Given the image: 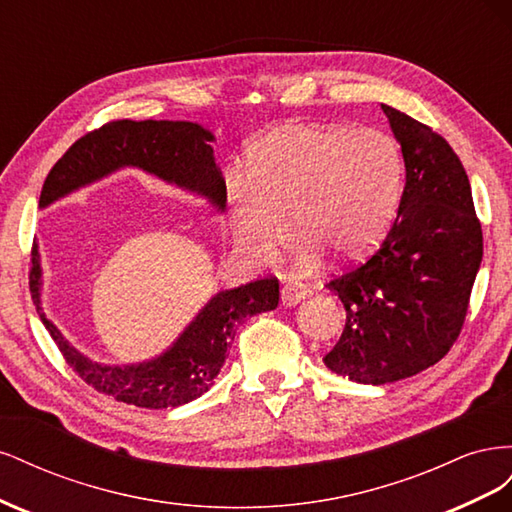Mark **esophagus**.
Wrapping results in <instances>:
<instances>
[{"label":"esophagus","instance_id":"esophagus-1","mask_svg":"<svg viewBox=\"0 0 512 512\" xmlns=\"http://www.w3.org/2000/svg\"><path fill=\"white\" fill-rule=\"evenodd\" d=\"M307 294H309V288L305 284H301V282H286L284 288H282V303L292 307V305L301 303L307 297Z\"/></svg>","mask_w":512,"mask_h":512}]
</instances>
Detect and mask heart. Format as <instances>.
Instances as JSON below:
<instances>
[{"label":"heart","mask_w":512,"mask_h":512,"mask_svg":"<svg viewBox=\"0 0 512 512\" xmlns=\"http://www.w3.org/2000/svg\"><path fill=\"white\" fill-rule=\"evenodd\" d=\"M399 179V151L380 130L275 132L252 151L247 177L228 179L232 237L247 258L269 262L292 222L305 265L320 252L356 258L389 228Z\"/></svg>","instance_id":"b5f03b06"}]
</instances>
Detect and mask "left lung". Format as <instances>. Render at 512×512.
Masks as SVG:
<instances>
[{
  "mask_svg": "<svg viewBox=\"0 0 512 512\" xmlns=\"http://www.w3.org/2000/svg\"><path fill=\"white\" fill-rule=\"evenodd\" d=\"M406 162L397 218L365 262L327 284L346 327L324 363L363 384H389L436 365L466 322L483 260V228L457 153L440 134L382 104Z\"/></svg>",
  "mask_w": 512,
  "mask_h": 512,
  "instance_id": "8db88e82",
  "label": "left lung"
}]
</instances>
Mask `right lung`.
Instances as JSON below:
<instances>
[{
	"instance_id": "1",
	"label": "right lung",
	"mask_w": 512,
	"mask_h": 512,
	"mask_svg": "<svg viewBox=\"0 0 512 512\" xmlns=\"http://www.w3.org/2000/svg\"><path fill=\"white\" fill-rule=\"evenodd\" d=\"M213 136L190 121H130L117 119L81 136L46 175L40 207H46L85 183L96 181L119 166H138L164 181H173L207 196L222 209L226 185L213 160ZM29 292L40 320L51 333L66 363L83 382L123 404L164 410L177 408L209 391L213 378L228 356L241 322L271 312L280 301V282L267 275L245 286L224 290L207 303L177 344L160 359L143 365L104 367L76 352L55 324L40 312V265L36 243L32 247Z\"/></svg>"
}]
</instances>
